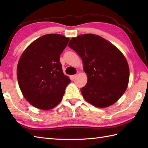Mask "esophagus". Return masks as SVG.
Segmentation results:
<instances>
[{
	"instance_id": "34e87169",
	"label": "esophagus",
	"mask_w": 148,
	"mask_h": 148,
	"mask_svg": "<svg viewBox=\"0 0 148 148\" xmlns=\"http://www.w3.org/2000/svg\"><path fill=\"white\" fill-rule=\"evenodd\" d=\"M76 76H77V74H74V75H72V76H71V77H72V79H74L76 77Z\"/></svg>"
}]
</instances>
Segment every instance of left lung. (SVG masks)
Returning a JSON list of instances; mask_svg holds the SVG:
<instances>
[{
  "label": "left lung",
  "mask_w": 148,
  "mask_h": 148,
  "mask_svg": "<svg viewBox=\"0 0 148 148\" xmlns=\"http://www.w3.org/2000/svg\"><path fill=\"white\" fill-rule=\"evenodd\" d=\"M69 47L83 60L87 83L81 93L88 102L97 108L112 105L127 90L129 67L122 53L99 36L83 34L73 37Z\"/></svg>",
  "instance_id": "obj_1"
}]
</instances>
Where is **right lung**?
<instances>
[{"label":"right lung","instance_id":"obj_1","mask_svg":"<svg viewBox=\"0 0 148 148\" xmlns=\"http://www.w3.org/2000/svg\"><path fill=\"white\" fill-rule=\"evenodd\" d=\"M69 41V38L60 34H46L31 43L19 60V86L25 99L37 108H55L71 82L60 62Z\"/></svg>","mask_w":148,"mask_h":148}]
</instances>
